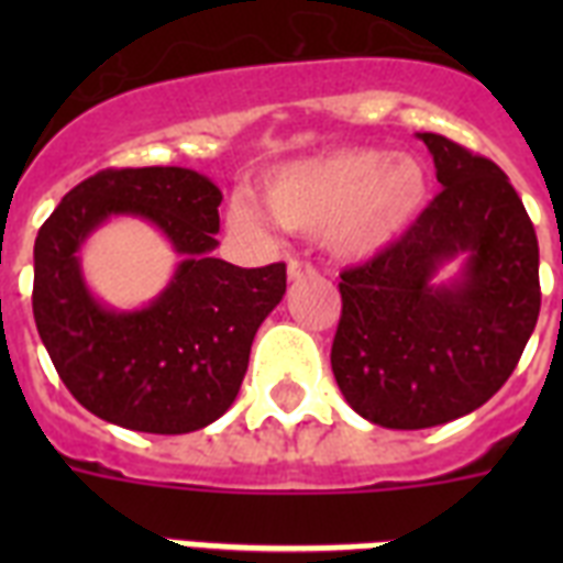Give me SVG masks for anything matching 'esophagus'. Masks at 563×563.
Instances as JSON below:
<instances>
[{
	"label": "esophagus",
	"mask_w": 563,
	"mask_h": 563,
	"mask_svg": "<svg viewBox=\"0 0 563 563\" xmlns=\"http://www.w3.org/2000/svg\"><path fill=\"white\" fill-rule=\"evenodd\" d=\"M316 274V265L307 263V260H291L289 263V280H303V277H312Z\"/></svg>",
	"instance_id": "1"
}]
</instances>
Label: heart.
<instances>
[{"mask_svg": "<svg viewBox=\"0 0 563 563\" xmlns=\"http://www.w3.org/2000/svg\"><path fill=\"white\" fill-rule=\"evenodd\" d=\"M432 195L427 163L385 148H342L283 166L265 184V203L286 230L327 236L344 260H371L397 245ZM230 224L260 233L263 212L251 201L230 203Z\"/></svg>", "mask_w": 563, "mask_h": 563, "instance_id": "b5f03b06", "label": "heart"}]
</instances>
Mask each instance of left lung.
<instances>
[{
    "label": "left lung",
    "mask_w": 563,
    "mask_h": 563,
    "mask_svg": "<svg viewBox=\"0 0 563 563\" xmlns=\"http://www.w3.org/2000/svg\"><path fill=\"white\" fill-rule=\"evenodd\" d=\"M441 192L409 233L342 272L335 383L362 418L427 429L506 385L541 312L538 236L506 172L441 134H418ZM453 258L463 268L438 284Z\"/></svg>",
    "instance_id": "obj_1"
}]
</instances>
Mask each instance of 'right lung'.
Returning <instances> with one entry per match:
<instances>
[{
	"label": "right lung",
	"mask_w": 563,
	"mask_h": 563,
	"mask_svg": "<svg viewBox=\"0 0 563 563\" xmlns=\"http://www.w3.org/2000/svg\"><path fill=\"white\" fill-rule=\"evenodd\" d=\"M221 189L180 166L104 169L64 195L34 242V321L57 376L96 418L154 435L219 420L245 379L251 344L286 295V265L239 268L219 256ZM113 214L152 220L181 263L143 310L89 291L77 251Z\"/></svg>",
	"instance_id": "obj_1"
}]
</instances>
